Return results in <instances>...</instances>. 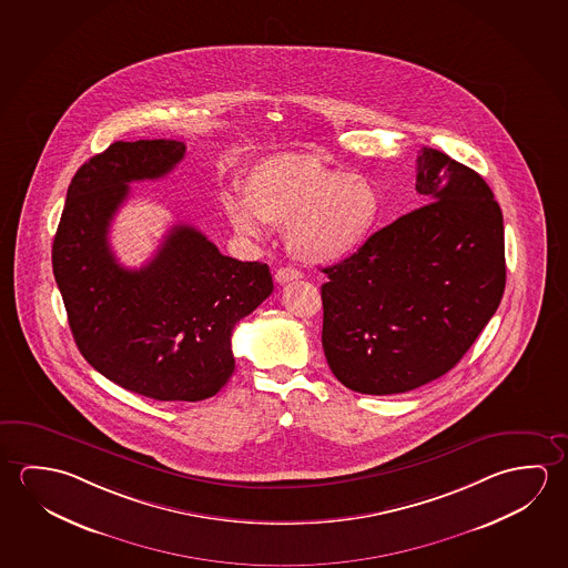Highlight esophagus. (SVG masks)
Segmentation results:
<instances>
[{
  "instance_id": "esophagus-1",
  "label": "esophagus",
  "mask_w": 568,
  "mask_h": 568,
  "mask_svg": "<svg viewBox=\"0 0 568 568\" xmlns=\"http://www.w3.org/2000/svg\"><path fill=\"white\" fill-rule=\"evenodd\" d=\"M301 277H303L301 271L295 270V267H281V270L275 271V281L280 285H285L288 281L301 280Z\"/></svg>"
}]
</instances>
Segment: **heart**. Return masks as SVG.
<instances>
[{
	"instance_id": "obj_1",
	"label": "heart",
	"mask_w": 568,
	"mask_h": 568,
	"mask_svg": "<svg viewBox=\"0 0 568 568\" xmlns=\"http://www.w3.org/2000/svg\"><path fill=\"white\" fill-rule=\"evenodd\" d=\"M242 195H222L235 233L260 237L265 224L285 225L288 252L305 263H336L358 252L381 220V194L363 174L325 164L311 152L253 162Z\"/></svg>"
}]
</instances>
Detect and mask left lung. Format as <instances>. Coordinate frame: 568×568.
I'll return each mask as SVG.
<instances>
[{
	"label": "left lung",
	"mask_w": 568,
	"mask_h": 568,
	"mask_svg": "<svg viewBox=\"0 0 568 568\" xmlns=\"http://www.w3.org/2000/svg\"><path fill=\"white\" fill-rule=\"evenodd\" d=\"M428 204L323 270V348L346 388L400 394L452 371L505 291L501 207L471 168L436 149L416 160Z\"/></svg>",
	"instance_id": "left-lung-1"
}]
</instances>
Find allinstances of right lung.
Masks as SVG:
<instances>
[{"label": "right lung", "mask_w": 568, "mask_h": 568, "mask_svg": "<svg viewBox=\"0 0 568 568\" xmlns=\"http://www.w3.org/2000/svg\"><path fill=\"white\" fill-rule=\"evenodd\" d=\"M178 140L114 142L77 170L53 242V273L84 361L160 402L212 398L230 381L233 326L273 293L270 267L222 255L186 224L140 270L114 257L109 225L131 182L166 176Z\"/></svg>", "instance_id": "right-lung-1"}]
</instances>
